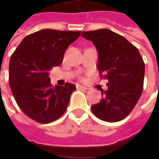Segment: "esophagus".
I'll return each instance as SVG.
<instances>
[{
	"mask_svg": "<svg viewBox=\"0 0 159 159\" xmlns=\"http://www.w3.org/2000/svg\"><path fill=\"white\" fill-rule=\"evenodd\" d=\"M77 89H80V90H87L88 88L87 87H85L82 85H77Z\"/></svg>",
	"mask_w": 159,
	"mask_h": 159,
	"instance_id": "esophagus-1",
	"label": "esophagus"
}]
</instances>
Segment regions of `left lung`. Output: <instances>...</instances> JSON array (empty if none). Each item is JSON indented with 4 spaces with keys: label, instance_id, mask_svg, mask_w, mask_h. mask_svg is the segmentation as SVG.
Here are the masks:
<instances>
[{
    "label": "left lung",
    "instance_id": "left-lung-1",
    "mask_svg": "<svg viewBox=\"0 0 159 159\" xmlns=\"http://www.w3.org/2000/svg\"><path fill=\"white\" fill-rule=\"evenodd\" d=\"M98 52L97 69L108 81L102 99L92 105V113L102 120L117 122L130 113L140 97L143 87L144 62L138 48L125 37L107 29L82 31Z\"/></svg>",
    "mask_w": 159,
    "mask_h": 159
}]
</instances>
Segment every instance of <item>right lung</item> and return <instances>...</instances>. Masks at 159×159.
Listing matches in <instances>:
<instances>
[{
  "mask_svg": "<svg viewBox=\"0 0 159 159\" xmlns=\"http://www.w3.org/2000/svg\"><path fill=\"white\" fill-rule=\"evenodd\" d=\"M81 31L44 29L23 39L11 55L9 84L21 111L39 123L48 124L63 115L76 86L52 87L49 71L59 66L68 45Z\"/></svg>",
  "mask_w": 159,
  "mask_h": 159,
  "instance_id": "1",
  "label": "right lung"
}]
</instances>
